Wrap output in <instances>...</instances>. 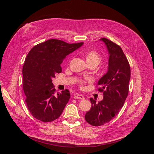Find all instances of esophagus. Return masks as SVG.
Returning <instances> with one entry per match:
<instances>
[{"instance_id": "1", "label": "esophagus", "mask_w": 154, "mask_h": 154, "mask_svg": "<svg viewBox=\"0 0 154 154\" xmlns=\"http://www.w3.org/2000/svg\"><path fill=\"white\" fill-rule=\"evenodd\" d=\"M74 99H85V97L83 96L82 95H80V94H76L75 96H74Z\"/></svg>"}]
</instances>
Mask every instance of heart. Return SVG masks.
Listing matches in <instances>:
<instances>
[{
	"instance_id": "b5f03b06",
	"label": "heart",
	"mask_w": 154,
	"mask_h": 154,
	"mask_svg": "<svg viewBox=\"0 0 154 154\" xmlns=\"http://www.w3.org/2000/svg\"><path fill=\"white\" fill-rule=\"evenodd\" d=\"M85 58L86 60V63L88 64H94L97 66L100 63L102 60V57L96 51H93V50H90L85 52ZM92 80L90 79H87L86 80H80L79 81V84L83 86V85L86 83V82H91Z\"/></svg>"
}]
</instances>
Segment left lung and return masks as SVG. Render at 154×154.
Instances as JSON below:
<instances>
[{
  "mask_svg": "<svg viewBox=\"0 0 154 154\" xmlns=\"http://www.w3.org/2000/svg\"><path fill=\"white\" fill-rule=\"evenodd\" d=\"M108 52L107 72L99 80L98 89L103 92V99L96 103L90 98L91 108L85 115L86 121L94 126L103 125L110 121L119 112L128 96L130 80V68L122 49L112 41L100 39Z\"/></svg>",
  "mask_w": 154,
  "mask_h": 154,
  "instance_id": "obj_1",
  "label": "left lung"
}]
</instances>
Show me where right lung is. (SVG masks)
<instances>
[{"label":"right lung","instance_id":"1","mask_svg":"<svg viewBox=\"0 0 154 154\" xmlns=\"http://www.w3.org/2000/svg\"><path fill=\"white\" fill-rule=\"evenodd\" d=\"M83 45L51 39L36 45L27 54L23 68V90L27 106L36 119L48 122L61 115L71 95L68 90L55 94L52 79L61 72L63 60Z\"/></svg>","mask_w":154,"mask_h":154}]
</instances>
